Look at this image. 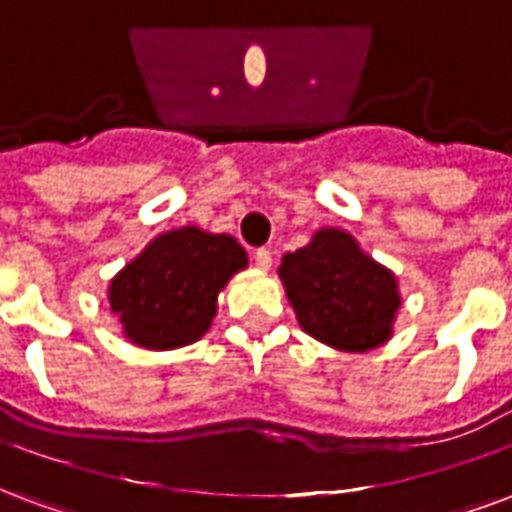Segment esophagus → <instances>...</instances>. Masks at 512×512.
Listing matches in <instances>:
<instances>
[{"instance_id":"1","label":"esophagus","mask_w":512,"mask_h":512,"mask_svg":"<svg viewBox=\"0 0 512 512\" xmlns=\"http://www.w3.org/2000/svg\"><path fill=\"white\" fill-rule=\"evenodd\" d=\"M255 263L263 268V271H268V268H271V263H274V257H271V249H266V246L255 249Z\"/></svg>"}]
</instances>
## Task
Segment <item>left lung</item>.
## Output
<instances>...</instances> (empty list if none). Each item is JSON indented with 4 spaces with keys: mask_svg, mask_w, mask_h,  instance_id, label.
I'll use <instances>...</instances> for the list:
<instances>
[{
    "mask_svg": "<svg viewBox=\"0 0 512 512\" xmlns=\"http://www.w3.org/2000/svg\"><path fill=\"white\" fill-rule=\"evenodd\" d=\"M279 276L298 323L317 342L366 352L393 333L401 304L396 276L366 255L350 233L317 230L304 249L282 257Z\"/></svg>",
    "mask_w": 512,
    "mask_h": 512,
    "instance_id": "obj_1",
    "label": "left lung"
}]
</instances>
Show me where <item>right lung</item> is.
Returning a JSON list of instances; mask_svg holds the SVG:
<instances>
[{"mask_svg":"<svg viewBox=\"0 0 512 512\" xmlns=\"http://www.w3.org/2000/svg\"><path fill=\"white\" fill-rule=\"evenodd\" d=\"M241 268L246 252L233 236L192 225L170 230L113 276L111 312L132 344L176 350L211 328L219 290Z\"/></svg>","mask_w":512,"mask_h":512,"instance_id":"1","label":"right lung"}]
</instances>
